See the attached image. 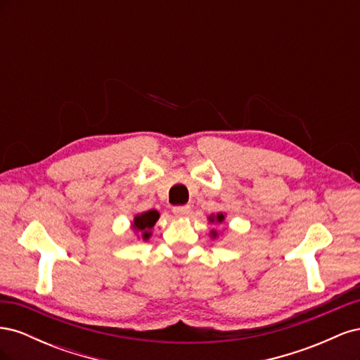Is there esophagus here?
<instances>
[{
  "label": "esophagus",
  "mask_w": 360,
  "mask_h": 360,
  "mask_svg": "<svg viewBox=\"0 0 360 360\" xmlns=\"http://www.w3.org/2000/svg\"><path fill=\"white\" fill-rule=\"evenodd\" d=\"M172 213L177 217H186L191 214V205H177L172 209Z\"/></svg>",
  "instance_id": "esophagus-1"
}]
</instances>
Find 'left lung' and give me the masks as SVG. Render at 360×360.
Returning a JSON list of instances; mask_svg holds the SVG:
<instances>
[{"label":"left lung","mask_w":360,"mask_h":360,"mask_svg":"<svg viewBox=\"0 0 360 360\" xmlns=\"http://www.w3.org/2000/svg\"><path fill=\"white\" fill-rule=\"evenodd\" d=\"M207 219H209V222H210V224H222V222L225 221V214H224V213L210 214L209 217H207ZM210 236H212L213 238H216V237H217V231L212 230V231H210Z\"/></svg>","instance_id":"8db88e82"}]
</instances>
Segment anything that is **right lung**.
Here are the masks:
<instances>
[{
  "label": "right lung",
  "mask_w": 360,
  "mask_h": 360,
  "mask_svg": "<svg viewBox=\"0 0 360 360\" xmlns=\"http://www.w3.org/2000/svg\"><path fill=\"white\" fill-rule=\"evenodd\" d=\"M159 212L158 210H148L141 214H136L134 217L132 228L135 233H139V237H143V240H148L151 236V228L155 226V224L159 219Z\"/></svg>",
  "instance_id": "obj_1"
}]
</instances>
